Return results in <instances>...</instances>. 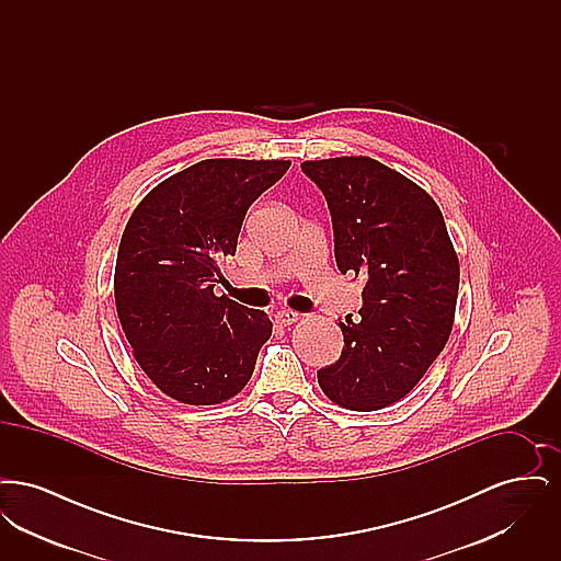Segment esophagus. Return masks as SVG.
Returning <instances> with one entry per match:
<instances>
[{"label": "esophagus", "mask_w": 561, "mask_h": 561, "mask_svg": "<svg viewBox=\"0 0 561 561\" xmlns=\"http://www.w3.org/2000/svg\"><path fill=\"white\" fill-rule=\"evenodd\" d=\"M298 318L300 316L296 311H290V309H282V311L275 313V320H277V323H282V325H290L294 321H298Z\"/></svg>", "instance_id": "34e87169"}]
</instances>
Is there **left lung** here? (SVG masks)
<instances>
[{
  "instance_id": "obj_1",
  "label": "left lung",
  "mask_w": 561,
  "mask_h": 561,
  "mask_svg": "<svg viewBox=\"0 0 561 561\" xmlns=\"http://www.w3.org/2000/svg\"><path fill=\"white\" fill-rule=\"evenodd\" d=\"M320 187L341 273L364 277L359 320L341 321V357L318 370L339 405L373 412L408 396L453 332L458 259L431 195L370 158L302 161Z\"/></svg>"
}]
</instances>
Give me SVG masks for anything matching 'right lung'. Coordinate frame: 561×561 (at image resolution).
Listing matches in <instances>:
<instances>
[{
	"instance_id": "1",
	"label": "right lung",
	"mask_w": 561,
	"mask_h": 561,
	"mask_svg": "<svg viewBox=\"0 0 561 561\" xmlns=\"http://www.w3.org/2000/svg\"><path fill=\"white\" fill-rule=\"evenodd\" d=\"M290 161L204 160L165 179L134 210L115 263V305L134 357L172 400L233 398L271 336L263 311L214 296L248 208Z\"/></svg>"
}]
</instances>
